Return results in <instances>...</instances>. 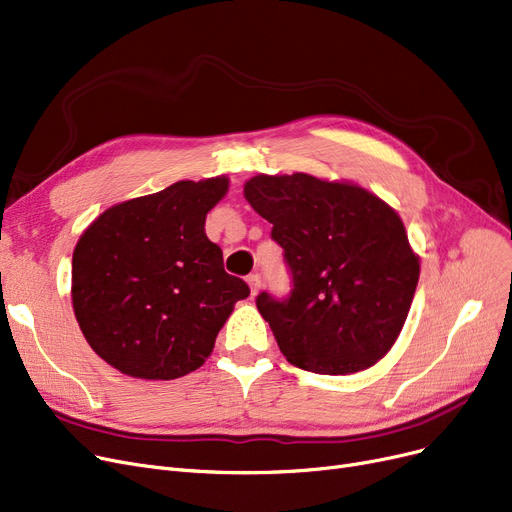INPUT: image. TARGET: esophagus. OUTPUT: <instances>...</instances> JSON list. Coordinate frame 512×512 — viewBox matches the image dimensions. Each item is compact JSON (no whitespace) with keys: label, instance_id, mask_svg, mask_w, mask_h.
Wrapping results in <instances>:
<instances>
[{"label":"esophagus","instance_id":"obj_1","mask_svg":"<svg viewBox=\"0 0 512 512\" xmlns=\"http://www.w3.org/2000/svg\"><path fill=\"white\" fill-rule=\"evenodd\" d=\"M247 282H249V286H251V295H257L259 288H261V278H259V274H251V276L247 278Z\"/></svg>","mask_w":512,"mask_h":512}]
</instances>
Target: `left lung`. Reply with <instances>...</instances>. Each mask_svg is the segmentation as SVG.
<instances>
[{"label": "left lung", "mask_w": 512, "mask_h": 512, "mask_svg": "<svg viewBox=\"0 0 512 512\" xmlns=\"http://www.w3.org/2000/svg\"><path fill=\"white\" fill-rule=\"evenodd\" d=\"M244 198L272 224L293 278L257 297L284 358L316 374H353L402 332L420 263L399 215L372 192L307 173L255 175Z\"/></svg>", "instance_id": "8db88e82"}]
</instances>
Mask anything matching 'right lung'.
Instances as JSON below:
<instances>
[{
  "instance_id": "right-lung-1",
  "label": "right lung",
  "mask_w": 512,
  "mask_h": 512,
  "mask_svg": "<svg viewBox=\"0 0 512 512\" xmlns=\"http://www.w3.org/2000/svg\"><path fill=\"white\" fill-rule=\"evenodd\" d=\"M228 177L175 182L106 209L73 253V309L83 337L123 374L171 381L201 368L244 280L205 234Z\"/></svg>"
}]
</instances>
